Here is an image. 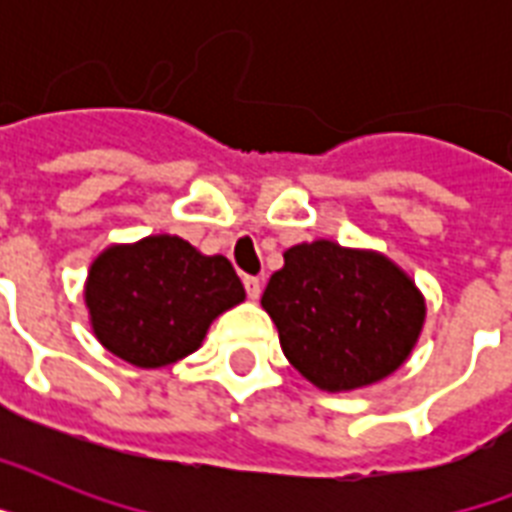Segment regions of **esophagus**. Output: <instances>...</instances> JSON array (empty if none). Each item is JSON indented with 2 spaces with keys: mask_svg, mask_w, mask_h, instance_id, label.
Wrapping results in <instances>:
<instances>
[{
  "mask_svg": "<svg viewBox=\"0 0 512 512\" xmlns=\"http://www.w3.org/2000/svg\"><path fill=\"white\" fill-rule=\"evenodd\" d=\"M244 289H247L249 300H257V297H260V292H263V284H260V279H257V276H244Z\"/></svg>",
  "mask_w": 512,
  "mask_h": 512,
  "instance_id": "1",
  "label": "esophagus"
}]
</instances>
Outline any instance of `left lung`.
<instances>
[{"instance_id":"obj_1","label":"left lung","mask_w":512,"mask_h":512,"mask_svg":"<svg viewBox=\"0 0 512 512\" xmlns=\"http://www.w3.org/2000/svg\"><path fill=\"white\" fill-rule=\"evenodd\" d=\"M260 305L289 364L329 393L390 377L412 356L428 311L420 287L388 255L329 239L289 247Z\"/></svg>"}]
</instances>
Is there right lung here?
<instances>
[{
	"mask_svg": "<svg viewBox=\"0 0 512 512\" xmlns=\"http://www.w3.org/2000/svg\"><path fill=\"white\" fill-rule=\"evenodd\" d=\"M244 297L228 257L201 255L172 233L108 244L84 281L92 335L108 353L140 369L191 356L209 324Z\"/></svg>",
	"mask_w": 512,
	"mask_h": 512,
	"instance_id": "1",
	"label": "right lung"
}]
</instances>
